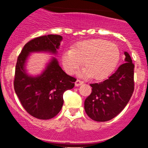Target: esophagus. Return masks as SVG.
I'll list each match as a JSON object with an SVG mask.
<instances>
[{
  "label": "esophagus",
  "mask_w": 148,
  "mask_h": 148,
  "mask_svg": "<svg viewBox=\"0 0 148 148\" xmlns=\"http://www.w3.org/2000/svg\"><path fill=\"white\" fill-rule=\"evenodd\" d=\"M83 83H84L83 81H82V80H80V79H77L75 82V85H76V86H80L81 84H82Z\"/></svg>",
  "instance_id": "obj_1"
}]
</instances>
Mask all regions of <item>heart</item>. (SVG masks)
<instances>
[{
    "label": "heart",
    "mask_w": 148,
    "mask_h": 148,
    "mask_svg": "<svg viewBox=\"0 0 148 148\" xmlns=\"http://www.w3.org/2000/svg\"><path fill=\"white\" fill-rule=\"evenodd\" d=\"M120 57L116 44L104 39L84 40L76 44L72 49L66 50L62 62L65 71L73 74L82 64L85 67L80 75L102 79L114 69Z\"/></svg>",
    "instance_id": "obj_1"
}]
</instances>
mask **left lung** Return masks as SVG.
I'll return each instance as SVG.
<instances>
[{"mask_svg":"<svg viewBox=\"0 0 148 148\" xmlns=\"http://www.w3.org/2000/svg\"><path fill=\"white\" fill-rule=\"evenodd\" d=\"M125 62L107 79L90 84L91 95L84 101V110L92 120L109 121L120 114L134 92V68L130 56L125 52Z\"/></svg>","mask_w":148,"mask_h":148,"instance_id":"1","label":"left lung"}]
</instances>
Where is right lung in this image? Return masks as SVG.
Masks as SVG:
<instances>
[{
    "label": "right lung",
    "instance_id": "obj_1",
    "mask_svg": "<svg viewBox=\"0 0 148 148\" xmlns=\"http://www.w3.org/2000/svg\"><path fill=\"white\" fill-rule=\"evenodd\" d=\"M62 40V36L53 34L34 38L25 44L17 59L13 82L15 92L25 110L40 120L57 115L63 106L64 93L74 87L77 79L66 74L56 58H52L46 69L37 77L26 74L25 64L31 52L56 53Z\"/></svg>",
    "mask_w": 148,
    "mask_h": 148
}]
</instances>
